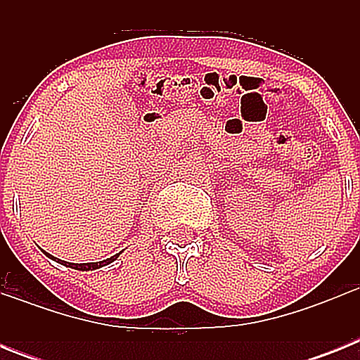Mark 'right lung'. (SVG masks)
<instances>
[{
	"label": "right lung",
	"mask_w": 360,
	"mask_h": 360,
	"mask_svg": "<svg viewBox=\"0 0 360 360\" xmlns=\"http://www.w3.org/2000/svg\"><path fill=\"white\" fill-rule=\"evenodd\" d=\"M43 252H44V256H49L50 259H53V262L63 263V265L70 266V269L82 270V272H84V270H97V269H103V266L110 265V263H113V262H115V259H117V257L120 256V252H119V254H115V256L108 257V259H103V262H95V263H68V262H61L59 257H53L52 254H49V252H46V250H43Z\"/></svg>",
	"instance_id": "add662e5"
}]
</instances>
